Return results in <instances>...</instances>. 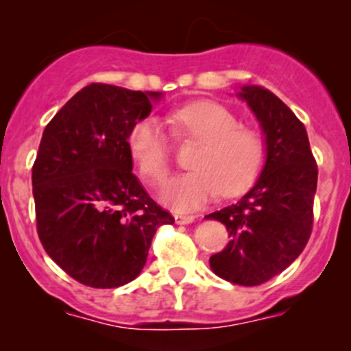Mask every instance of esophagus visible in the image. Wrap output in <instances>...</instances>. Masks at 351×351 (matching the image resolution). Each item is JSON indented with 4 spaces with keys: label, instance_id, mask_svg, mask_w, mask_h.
<instances>
[{
    "label": "esophagus",
    "instance_id": "esophagus-1",
    "mask_svg": "<svg viewBox=\"0 0 351 351\" xmlns=\"http://www.w3.org/2000/svg\"><path fill=\"white\" fill-rule=\"evenodd\" d=\"M195 215H185V214H175V221L176 224H190V222L195 221Z\"/></svg>",
    "mask_w": 351,
    "mask_h": 351
}]
</instances>
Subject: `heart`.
I'll return each instance as SVG.
<instances>
[{
  "instance_id": "heart-1",
  "label": "heart",
  "mask_w": 351,
  "mask_h": 351,
  "mask_svg": "<svg viewBox=\"0 0 351 351\" xmlns=\"http://www.w3.org/2000/svg\"><path fill=\"white\" fill-rule=\"evenodd\" d=\"M176 134L204 144L193 162L195 171L171 180L162 198L176 210H192L219 193L238 197L260 178L268 156L263 136L241 127L229 108L214 101H198L171 115ZM129 151L141 176L161 185L171 166V146L158 120L143 119L130 129Z\"/></svg>"
}]
</instances>
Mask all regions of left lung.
<instances>
[{"instance_id": "8db88e82", "label": "left lung", "mask_w": 351, "mask_h": 351, "mask_svg": "<svg viewBox=\"0 0 351 351\" xmlns=\"http://www.w3.org/2000/svg\"><path fill=\"white\" fill-rule=\"evenodd\" d=\"M238 97L260 122L268 156L241 200L205 215L222 222L231 238L208 263L217 277L253 287L282 274L309 241L317 165L306 127L280 98L254 84L239 88Z\"/></svg>"}]
</instances>
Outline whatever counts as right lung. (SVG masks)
Masks as SVG:
<instances>
[{
	"mask_svg": "<svg viewBox=\"0 0 351 351\" xmlns=\"http://www.w3.org/2000/svg\"><path fill=\"white\" fill-rule=\"evenodd\" d=\"M158 91L91 83L47 123L32 168L37 232L49 256L80 284L115 289L144 268L156 229L171 214L132 173L130 129Z\"/></svg>",
	"mask_w": 351,
	"mask_h": 351,
	"instance_id": "1",
	"label": "right lung"
}]
</instances>
